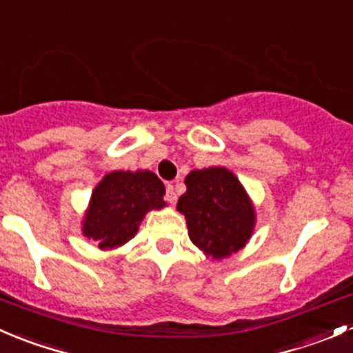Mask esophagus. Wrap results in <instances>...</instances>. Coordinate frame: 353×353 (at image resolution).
<instances>
[{"label":"esophagus","mask_w":353,"mask_h":353,"mask_svg":"<svg viewBox=\"0 0 353 353\" xmlns=\"http://www.w3.org/2000/svg\"><path fill=\"white\" fill-rule=\"evenodd\" d=\"M166 201H168L170 204H175L176 202V192L173 185H168V187H166Z\"/></svg>","instance_id":"34e87169"}]
</instances>
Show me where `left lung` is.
<instances>
[{"instance_id": "1", "label": "left lung", "mask_w": 353, "mask_h": 353, "mask_svg": "<svg viewBox=\"0 0 353 353\" xmlns=\"http://www.w3.org/2000/svg\"><path fill=\"white\" fill-rule=\"evenodd\" d=\"M185 185L176 209L187 219L192 243L212 259L243 249L256 226V211L239 178L223 166H212L188 173Z\"/></svg>"}]
</instances>
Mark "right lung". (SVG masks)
Instances as JSON below:
<instances>
[{"mask_svg":"<svg viewBox=\"0 0 353 353\" xmlns=\"http://www.w3.org/2000/svg\"><path fill=\"white\" fill-rule=\"evenodd\" d=\"M165 185L149 170L108 173L90 195L82 233L103 250L117 249L139 232L151 209L165 208Z\"/></svg>","mask_w":353,"mask_h":353,"instance_id":"1","label":"right lung"}]
</instances>
